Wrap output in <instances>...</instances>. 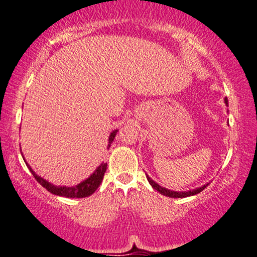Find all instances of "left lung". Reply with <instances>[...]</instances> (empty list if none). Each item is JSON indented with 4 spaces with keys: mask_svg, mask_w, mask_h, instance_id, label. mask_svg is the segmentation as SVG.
I'll return each mask as SVG.
<instances>
[{
    "mask_svg": "<svg viewBox=\"0 0 257 257\" xmlns=\"http://www.w3.org/2000/svg\"><path fill=\"white\" fill-rule=\"evenodd\" d=\"M224 103H225L226 106H228V98H226V97L224 98ZM146 177H147V180L149 181V184L152 185V187L154 188V190H157L158 192H160L161 194H164V196L170 197V198H185V197L194 196V194L200 193L201 191H203L204 188L209 185V184H205V185H203L201 187H197V188H194V190H190V191H185V192H177V191H172V190H168V188L160 186V185H159L158 183H155V181L153 180L149 175L146 174Z\"/></svg>",
    "mask_w": 257,
    "mask_h": 257,
    "instance_id": "8db88e82",
    "label": "left lung"
}]
</instances>
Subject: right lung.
Returning a JSON list of instances; mask_svg holds the SVG:
<instances>
[{
    "label": "right lung",
    "instance_id": "obj_1",
    "mask_svg": "<svg viewBox=\"0 0 257 257\" xmlns=\"http://www.w3.org/2000/svg\"><path fill=\"white\" fill-rule=\"evenodd\" d=\"M117 132H118L117 129H115V131H112L111 134H110L109 142H108V149L110 148V146H111L113 139H115L116 134H117ZM26 165H27L29 171H31L32 174L34 175V178L37 179L38 183L40 184L41 186H44L45 188H46L48 192L57 194V196L66 197V198H85V197L91 196V194H92L97 190V188H98L100 183H102L103 177H104V173L106 171V166H108V165L104 164V162H102V164H100L99 166L96 168V171L93 172V173L91 174L87 179L83 180L82 183L76 185V186H56V185L51 184L50 181L44 179V178L39 177V175L35 173L33 170H32V167L29 166L28 164H26Z\"/></svg>",
    "mask_w": 257,
    "mask_h": 257
}]
</instances>
